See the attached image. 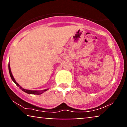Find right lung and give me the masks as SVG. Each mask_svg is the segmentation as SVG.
Segmentation results:
<instances>
[{
    "instance_id": "right-lung-1",
    "label": "right lung",
    "mask_w": 127,
    "mask_h": 127,
    "mask_svg": "<svg viewBox=\"0 0 127 127\" xmlns=\"http://www.w3.org/2000/svg\"><path fill=\"white\" fill-rule=\"evenodd\" d=\"M8 70H9V73H10V77H11L12 80H13L14 82L15 83V84L17 85V86L19 87H20V89H21L22 91L25 92V93H27V94H36V95H40L41 94H42L43 92L47 91V90H48L47 89V90H43V91H32V90H25L24 89V88H22L20 86V85H19L18 83H17L16 81H15V79H14L13 76V74L11 73V69H10V64H8Z\"/></svg>"
}]
</instances>
